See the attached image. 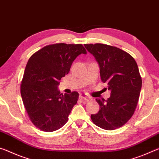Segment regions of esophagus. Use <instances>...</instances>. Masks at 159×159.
<instances>
[{
  "instance_id": "obj_1",
  "label": "esophagus",
  "mask_w": 159,
  "mask_h": 159,
  "mask_svg": "<svg viewBox=\"0 0 159 159\" xmlns=\"http://www.w3.org/2000/svg\"><path fill=\"white\" fill-rule=\"evenodd\" d=\"M80 98L82 101L83 103H87L89 101V97L87 94H85V93H82L80 96Z\"/></svg>"
}]
</instances>
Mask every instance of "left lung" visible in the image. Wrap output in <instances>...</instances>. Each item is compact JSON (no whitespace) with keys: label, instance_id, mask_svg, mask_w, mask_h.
<instances>
[{"label":"left lung","instance_id":"1","mask_svg":"<svg viewBox=\"0 0 159 159\" xmlns=\"http://www.w3.org/2000/svg\"><path fill=\"white\" fill-rule=\"evenodd\" d=\"M100 67L101 81L107 83L111 97L97 98L100 110L91 115L96 125L106 130L122 127L132 118L138 103L142 77L133 57L115 46L103 43L84 44Z\"/></svg>","mask_w":159,"mask_h":159}]
</instances>
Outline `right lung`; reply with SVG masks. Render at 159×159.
<instances>
[{
    "label": "right lung",
    "instance_id": "1",
    "mask_svg": "<svg viewBox=\"0 0 159 159\" xmlns=\"http://www.w3.org/2000/svg\"><path fill=\"white\" fill-rule=\"evenodd\" d=\"M87 51L82 44H51L30 57L21 82L20 92L32 123L41 130H58L68 120L79 93H61L60 80L68 74L72 62Z\"/></svg>",
    "mask_w": 159,
    "mask_h": 159
}]
</instances>
